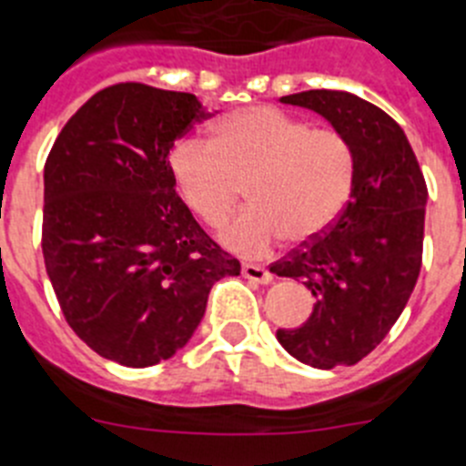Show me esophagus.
Returning <instances> with one entry per match:
<instances>
[{
  "instance_id": "34e87169",
  "label": "esophagus",
  "mask_w": 466,
  "mask_h": 466,
  "mask_svg": "<svg viewBox=\"0 0 466 466\" xmlns=\"http://www.w3.org/2000/svg\"><path fill=\"white\" fill-rule=\"evenodd\" d=\"M241 276L253 280V283H271V274L264 267H259V264H241Z\"/></svg>"
}]
</instances>
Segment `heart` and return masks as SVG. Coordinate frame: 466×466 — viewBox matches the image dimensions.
<instances>
[{"mask_svg":"<svg viewBox=\"0 0 466 466\" xmlns=\"http://www.w3.org/2000/svg\"><path fill=\"white\" fill-rule=\"evenodd\" d=\"M176 190L204 225L250 208L218 238L241 255H267L280 238L306 246L329 232L358 181V155L346 134L311 127L276 106H248L213 125L211 141L183 139L169 157Z\"/></svg>","mask_w":466,"mask_h":466,"instance_id":"1","label":"heart"}]
</instances>
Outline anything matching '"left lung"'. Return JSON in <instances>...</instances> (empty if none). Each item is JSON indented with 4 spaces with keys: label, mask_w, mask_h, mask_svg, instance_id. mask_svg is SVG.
I'll return each mask as SVG.
<instances>
[{
    "label": "left lung",
    "mask_w": 466,
    "mask_h": 466,
    "mask_svg": "<svg viewBox=\"0 0 466 466\" xmlns=\"http://www.w3.org/2000/svg\"><path fill=\"white\" fill-rule=\"evenodd\" d=\"M283 104L320 113L358 155V181L329 232L271 264L316 301L309 320L279 329L280 346L316 369L360 362L395 325L422 264L427 186L404 129L343 90H306Z\"/></svg>",
    "instance_id": "obj_1"
}]
</instances>
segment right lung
Here are the masks:
<instances>
[{
    "label": "right lung",
    "instance_id": "obj_1",
    "mask_svg": "<svg viewBox=\"0 0 466 466\" xmlns=\"http://www.w3.org/2000/svg\"><path fill=\"white\" fill-rule=\"evenodd\" d=\"M208 116L190 92L118 83L71 116L46 160L48 279L78 339L125 367L181 350L213 283L241 271L171 178L174 141Z\"/></svg>",
    "mask_w": 466,
    "mask_h": 466
}]
</instances>
